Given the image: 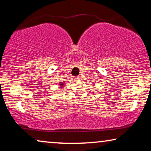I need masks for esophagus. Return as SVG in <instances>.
Segmentation results:
<instances>
[{"label": "esophagus", "instance_id": "esophagus-1", "mask_svg": "<svg viewBox=\"0 0 151 151\" xmlns=\"http://www.w3.org/2000/svg\"><path fill=\"white\" fill-rule=\"evenodd\" d=\"M74 78H75L76 81H78V80H79L80 78H79V76H75V77Z\"/></svg>", "mask_w": 151, "mask_h": 151}]
</instances>
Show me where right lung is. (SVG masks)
<instances>
[{
	"label": "right lung",
	"mask_w": 151,
	"mask_h": 151,
	"mask_svg": "<svg viewBox=\"0 0 151 151\" xmlns=\"http://www.w3.org/2000/svg\"><path fill=\"white\" fill-rule=\"evenodd\" d=\"M61 86V87H63V86H64V83H60V84H59Z\"/></svg>",
	"instance_id": "add662e5"
}]
</instances>
